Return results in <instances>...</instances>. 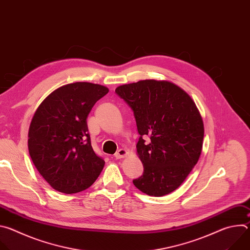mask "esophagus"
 Here are the masks:
<instances>
[{"instance_id":"esophagus-1","label":"esophagus","mask_w":250,"mask_h":250,"mask_svg":"<svg viewBox=\"0 0 250 250\" xmlns=\"http://www.w3.org/2000/svg\"><path fill=\"white\" fill-rule=\"evenodd\" d=\"M127 153H128V151H127L126 149H125V148H121V149H119V150L116 152L115 157H116L117 159H121V158L125 157V156L127 155Z\"/></svg>"}]
</instances>
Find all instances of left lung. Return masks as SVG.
<instances>
[{
    "instance_id": "8db88e82",
    "label": "left lung",
    "mask_w": 250,
    "mask_h": 250,
    "mask_svg": "<svg viewBox=\"0 0 250 250\" xmlns=\"http://www.w3.org/2000/svg\"><path fill=\"white\" fill-rule=\"evenodd\" d=\"M116 93L132 109L140 134L136 154L144 174L132 181L134 186L149 196L170 194L185 181L202 152L204 123L195 102L166 80L121 85Z\"/></svg>"
}]
</instances>
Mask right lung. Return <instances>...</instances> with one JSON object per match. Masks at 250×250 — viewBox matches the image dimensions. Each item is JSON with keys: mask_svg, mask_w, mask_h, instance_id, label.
<instances>
[{"mask_svg": "<svg viewBox=\"0 0 250 250\" xmlns=\"http://www.w3.org/2000/svg\"><path fill=\"white\" fill-rule=\"evenodd\" d=\"M108 93L103 85L71 83L51 92L35 111L28 129V152L54 190L82 192L101 174L104 161L93 150L86 120L96 102Z\"/></svg>", "mask_w": 250, "mask_h": 250, "instance_id": "1", "label": "right lung"}]
</instances>
